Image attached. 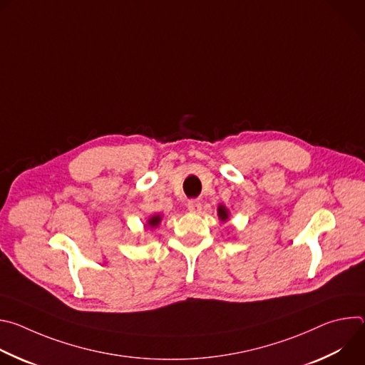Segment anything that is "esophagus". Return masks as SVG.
Instances as JSON below:
<instances>
[{"instance_id":"34e87169","label":"esophagus","mask_w":365,"mask_h":365,"mask_svg":"<svg viewBox=\"0 0 365 365\" xmlns=\"http://www.w3.org/2000/svg\"><path fill=\"white\" fill-rule=\"evenodd\" d=\"M187 211L197 214L200 211V202L197 199H189L187 200Z\"/></svg>"}]
</instances>
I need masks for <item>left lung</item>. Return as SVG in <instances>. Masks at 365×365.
Here are the masks:
<instances>
[{"label":"left lung","instance_id":"8db88e82","mask_svg":"<svg viewBox=\"0 0 365 365\" xmlns=\"http://www.w3.org/2000/svg\"><path fill=\"white\" fill-rule=\"evenodd\" d=\"M218 217H220V220L224 221V222L228 220V210H227V206H224V205H220V206H218Z\"/></svg>","mask_w":365,"mask_h":365}]
</instances>
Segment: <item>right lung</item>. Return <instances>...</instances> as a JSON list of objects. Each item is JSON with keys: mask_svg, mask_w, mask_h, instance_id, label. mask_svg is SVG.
I'll list each match as a JSON object with an SVG mask.
<instances>
[{"mask_svg": "<svg viewBox=\"0 0 365 365\" xmlns=\"http://www.w3.org/2000/svg\"><path fill=\"white\" fill-rule=\"evenodd\" d=\"M160 221H162V215H153L151 218H148V221H147V227H148V228H155V227H159Z\"/></svg>", "mask_w": 365, "mask_h": 365, "instance_id": "1", "label": "right lung"}]
</instances>
